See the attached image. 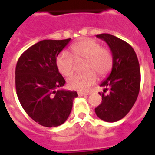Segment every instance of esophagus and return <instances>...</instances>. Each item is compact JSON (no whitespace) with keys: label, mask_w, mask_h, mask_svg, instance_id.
I'll use <instances>...</instances> for the list:
<instances>
[{"label":"esophagus","mask_w":155,"mask_h":155,"mask_svg":"<svg viewBox=\"0 0 155 155\" xmlns=\"http://www.w3.org/2000/svg\"><path fill=\"white\" fill-rule=\"evenodd\" d=\"M90 93L87 92V93H84V92H78V95L79 96H85V95H89Z\"/></svg>","instance_id":"1"}]
</instances>
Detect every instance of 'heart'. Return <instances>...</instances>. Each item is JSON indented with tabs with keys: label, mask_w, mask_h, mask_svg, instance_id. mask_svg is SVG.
Masks as SVG:
<instances>
[{
	"label": "heart",
	"mask_w": 155,
	"mask_h": 155,
	"mask_svg": "<svg viewBox=\"0 0 155 155\" xmlns=\"http://www.w3.org/2000/svg\"><path fill=\"white\" fill-rule=\"evenodd\" d=\"M72 55L66 51H62L56 57V66L60 73L64 76L71 75L74 68V58L76 61H85L84 70L87 72L76 74L67 80L69 88L79 91H87L96 81V74L101 77L110 73L113 67V56L106 48L101 46L93 39H84L72 45Z\"/></svg>",
	"instance_id": "heart-1"
}]
</instances>
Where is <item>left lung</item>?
<instances>
[{"label":"left lung","instance_id":"obj_1","mask_svg":"<svg viewBox=\"0 0 155 155\" xmlns=\"http://www.w3.org/2000/svg\"><path fill=\"white\" fill-rule=\"evenodd\" d=\"M96 37L109 45L113 67L101 84L104 87L103 93H100L102 102L94 111L101 120L116 122L130 112L136 101L140 87V64L135 51L127 42L110 34H100Z\"/></svg>","mask_w":155,"mask_h":155}]
</instances>
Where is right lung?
<instances>
[{
  "label": "right lung",
  "instance_id": "obj_1",
  "mask_svg": "<svg viewBox=\"0 0 155 155\" xmlns=\"http://www.w3.org/2000/svg\"><path fill=\"white\" fill-rule=\"evenodd\" d=\"M71 38L43 40L19 58L15 67V89L26 114L45 127L64 123L71 114L76 91L61 90L65 81L56 66V57Z\"/></svg>",
  "mask_w": 155,
  "mask_h": 155
}]
</instances>
